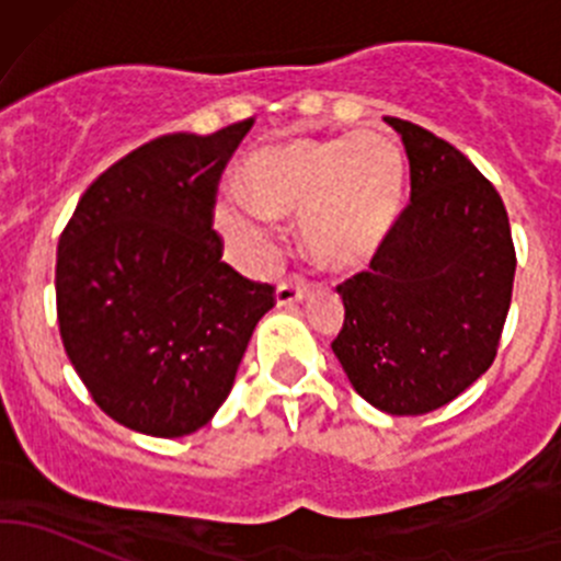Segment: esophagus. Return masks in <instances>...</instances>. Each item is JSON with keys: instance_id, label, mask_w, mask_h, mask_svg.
<instances>
[{"instance_id": "esophagus-1", "label": "esophagus", "mask_w": 561, "mask_h": 561, "mask_svg": "<svg viewBox=\"0 0 561 561\" xmlns=\"http://www.w3.org/2000/svg\"><path fill=\"white\" fill-rule=\"evenodd\" d=\"M307 298H309L307 282H282L274 293L276 307H293V304L307 301Z\"/></svg>"}]
</instances>
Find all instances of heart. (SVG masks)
<instances>
[{
	"mask_svg": "<svg viewBox=\"0 0 561 561\" xmlns=\"http://www.w3.org/2000/svg\"><path fill=\"white\" fill-rule=\"evenodd\" d=\"M249 192L217 197L219 233L249 265L276 254L274 217L301 211L298 236L325 271H358L386 247L404 203V154L380 129L296 138L252 154Z\"/></svg>",
	"mask_w": 561,
	"mask_h": 561,
	"instance_id": "1",
	"label": "heart"
}]
</instances>
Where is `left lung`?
<instances>
[{"label": "left lung", "instance_id": "obj_1", "mask_svg": "<svg viewBox=\"0 0 561 561\" xmlns=\"http://www.w3.org/2000/svg\"><path fill=\"white\" fill-rule=\"evenodd\" d=\"M410 160V206L369 271L339 285L333 355L388 415H426L491 366L505 328L516 249L500 192L448 140L386 116Z\"/></svg>", "mask_w": 561, "mask_h": 561}]
</instances>
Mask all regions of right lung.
<instances>
[{
  "label": "right lung",
  "instance_id": "right-lung-1",
  "mask_svg": "<svg viewBox=\"0 0 561 561\" xmlns=\"http://www.w3.org/2000/svg\"><path fill=\"white\" fill-rule=\"evenodd\" d=\"M252 118L173 133L92 181L56 252L61 344L100 410L149 437H184L236 382L274 287L222 263L219 175Z\"/></svg>",
  "mask_w": 561,
  "mask_h": 561
}]
</instances>
